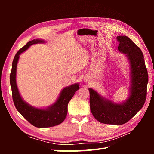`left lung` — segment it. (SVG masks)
<instances>
[{
  "label": "left lung",
  "mask_w": 154,
  "mask_h": 154,
  "mask_svg": "<svg viewBox=\"0 0 154 154\" xmlns=\"http://www.w3.org/2000/svg\"><path fill=\"white\" fill-rule=\"evenodd\" d=\"M118 50L125 54L130 62V95L125 102L118 104L101 97L89 88L90 109L93 116L101 123L121 125L136 114L145 103L148 83V71L142 51L126 35L116 38Z\"/></svg>",
  "instance_id": "8db88e82"
}]
</instances>
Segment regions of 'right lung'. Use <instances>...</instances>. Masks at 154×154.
Masks as SVG:
<instances>
[{"instance_id": "obj_1", "label": "right lung", "mask_w": 154, "mask_h": 154, "mask_svg": "<svg viewBox=\"0 0 154 154\" xmlns=\"http://www.w3.org/2000/svg\"><path fill=\"white\" fill-rule=\"evenodd\" d=\"M44 42L43 40H39V39L33 40L28 42L24 47L19 50L13 60L12 71L10 75L12 99L15 107L24 119H26L32 125L38 128L52 127L58 125L63 122L67 116L69 102L73 97L75 92L79 89L78 83L65 87L61 91L60 95L56 102L45 109H37L32 106L24 102V100L22 99L16 81V67H17L20 55L26 50L30 45L38 43H44Z\"/></svg>"}]
</instances>
